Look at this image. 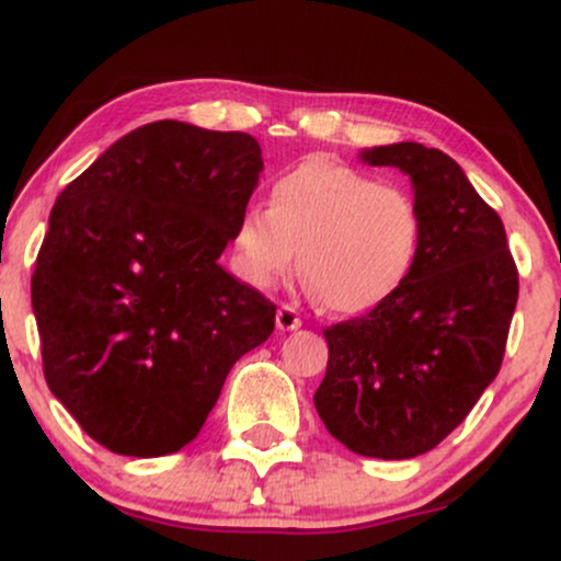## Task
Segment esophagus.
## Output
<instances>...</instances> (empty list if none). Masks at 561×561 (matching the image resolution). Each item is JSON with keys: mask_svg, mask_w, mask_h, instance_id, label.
<instances>
[{"mask_svg": "<svg viewBox=\"0 0 561 561\" xmlns=\"http://www.w3.org/2000/svg\"><path fill=\"white\" fill-rule=\"evenodd\" d=\"M300 324H302V321H300L298 308H293V306H279V311H276V330L293 332V330H298Z\"/></svg>", "mask_w": 561, "mask_h": 561, "instance_id": "esophagus-1", "label": "esophagus"}]
</instances>
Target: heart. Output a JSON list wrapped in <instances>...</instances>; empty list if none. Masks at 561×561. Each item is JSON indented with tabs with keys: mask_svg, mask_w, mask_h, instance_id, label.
Wrapping results in <instances>:
<instances>
[{
	"mask_svg": "<svg viewBox=\"0 0 561 561\" xmlns=\"http://www.w3.org/2000/svg\"><path fill=\"white\" fill-rule=\"evenodd\" d=\"M424 242L420 203L403 186L317 156L279 173L268 210L250 205L231 231V266L266 293L298 263L337 313L388 302L414 274Z\"/></svg>",
	"mask_w": 561,
	"mask_h": 561,
	"instance_id": "heart-1",
	"label": "heart"
}]
</instances>
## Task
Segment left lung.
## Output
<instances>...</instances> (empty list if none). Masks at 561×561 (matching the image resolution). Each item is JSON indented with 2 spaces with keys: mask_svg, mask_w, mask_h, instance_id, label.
Here are the masks:
<instances>
[{
  "mask_svg": "<svg viewBox=\"0 0 561 561\" xmlns=\"http://www.w3.org/2000/svg\"><path fill=\"white\" fill-rule=\"evenodd\" d=\"M401 169L424 216L414 274L366 317L327 327L313 403L334 440L371 459H414L454 433L499 375L519 279L504 224L461 165L420 141L371 147Z\"/></svg>",
  "mask_w": 561,
  "mask_h": 561,
  "instance_id": "left-lung-1",
  "label": "left lung"
}]
</instances>
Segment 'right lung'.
<instances>
[{"label": "right lung", "mask_w": 561, "mask_h": 561, "mask_svg": "<svg viewBox=\"0 0 561 561\" xmlns=\"http://www.w3.org/2000/svg\"><path fill=\"white\" fill-rule=\"evenodd\" d=\"M263 171L242 131L156 121L57 197L31 276L53 396L121 456L195 440L276 306L218 266Z\"/></svg>", "instance_id": "add662e5"}]
</instances>
